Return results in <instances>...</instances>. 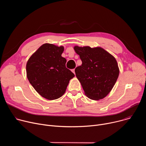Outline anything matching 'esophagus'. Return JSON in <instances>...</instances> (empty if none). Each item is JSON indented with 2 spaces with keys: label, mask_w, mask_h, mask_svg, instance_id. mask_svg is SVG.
<instances>
[{
  "label": "esophagus",
  "mask_w": 146,
  "mask_h": 146,
  "mask_svg": "<svg viewBox=\"0 0 146 146\" xmlns=\"http://www.w3.org/2000/svg\"><path fill=\"white\" fill-rule=\"evenodd\" d=\"M72 72L75 74V69H72Z\"/></svg>",
  "instance_id": "1"
}]
</instances>
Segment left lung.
<instances>
[{"label":"left lung","instance_id":"obj_1","mask_svg":"<svg viewBox=\"0 0 146 146\" xmlns=\"http://www.w3.org/2000/svg\"><path fill=\"white\" fill-rule=\"evenodd\" d=\"M74 49L82 61L75 73L85 94L95 100L106 97L119 76L115 58L101 47L75 46Z\"/></svg>","mask_w":146,"mask_h":146}]
</instances>
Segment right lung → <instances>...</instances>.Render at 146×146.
I'll return each instance as SVG.
<instances>
[{
  "label": "right lung",
  "instance_id": "obj_1",
  "mask_svg": "<svg viewBox=\"0 0 146 146\" xmlns=\"http://www.w3.org/2000/svg\"><path fill=\"white\" fill-rule=\"evenodd\" d=\"M63 46L43 44L30 57L27 64V78L35 90L48 100L64 94L74 74L66 67V59L61 56Z\"/></svg>",
  "mask_w": 146,
  "mask_h": 146
}]
</instances>
